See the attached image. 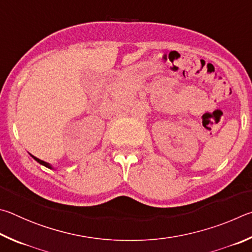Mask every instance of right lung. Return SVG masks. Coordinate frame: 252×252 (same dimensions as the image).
<instances>
[{
    "instance_id": "add662e5",
    "label": "right lung",
    "mask_w": 252,
    "mask_h": 252,
    "mask_svg": "<svg viewBox=\"0 0 252 252\" xmlns=\"http://www.w3.org/2000/svg\"><path fill=\"white\" fill-rule=\"evenodd\" d=\"M33 158H34V159L35 160H36L37 162H39V164H41V165H43V166H45V167H47V168H52V167H51V165L50 164H48V162H45V161H44V160H41V159H38V158H36V157H34V156H32Z\"/></svg>"
}]
</instances>
